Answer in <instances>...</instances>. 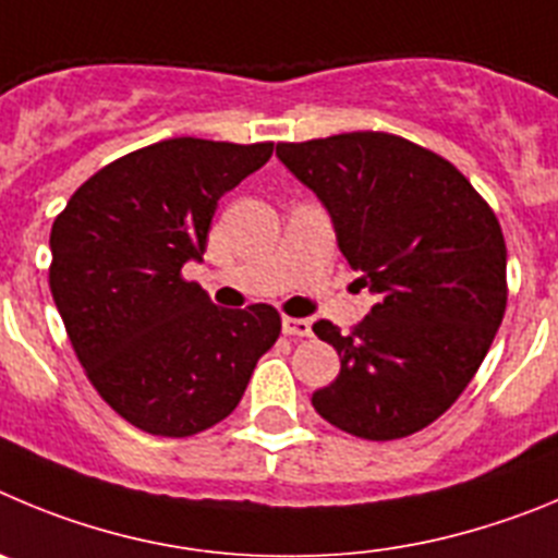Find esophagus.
I'll return each mask as SVG.
<instances>
[{"label": "esophagus", "instance_id": "esophagus-1", "mask_svg": "<svg viewBox=\"0 0 558 558\" xmlns=\"http://www.w3.org/2000/svg\"><path fill=\"white\" fill-rule=\"evenodd\" d=\"M283 333L286 336H311V323L308 319H300V316H283Z\"/></svg>", "mask_w": 558, "mask_h": 558}]
</instances>
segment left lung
<instances>
[{"mask_svg":"<svg viewBox=\"0 0 558 558\" xmlns=\"http://www.w3.org/2000/svg\"><path fill=\"white\" fill-rule=\"evenodd\" d=\"M278 158L333 219L341 255L375 294L350 333L319 319L339 378L316 414L369 441L428 428L478 373L506 314V242L495 210L441 155L359 130L278 144Z\"/></svg>","mask_w":558,"mask_h":558,"instance_id":"obj_1","label":"left lung"}]
</instances>
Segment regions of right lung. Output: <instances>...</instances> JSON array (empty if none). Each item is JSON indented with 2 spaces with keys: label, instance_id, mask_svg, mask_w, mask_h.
<instances>
[{
  "label": "right lung",
  "instance_id": "right-lung-1",
  "mask_svg": "<svg viewBox=\"0 0 558 558\" xmlns=\"http://www.w3.org/2000/svg\"><path fill=\"white\" fill-rule=\"evenodd\" d=\"M272 142L167 138L85 180L49 233V289L99 398L153 436H194L239 405L280 336L267 303L219 308L185 260L203 258L230 189Z\"/></svg>",
  "mask_w": 558,
  "mask_h": 558
}]
</instances>
